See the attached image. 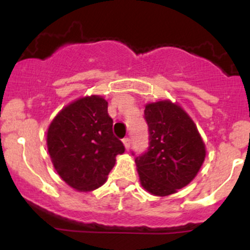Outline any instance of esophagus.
Here are the masks:
<instances>
[{
	"instance_id": "34e87169",
	"label": "esophagus",
	"mask_w": 250,
	"mask_h": 250,
	"mask_svg": "<svg viewBox=\"0 0 250 250\" xmlns=\"http://www.w3.org/2000/svg\"><path fill=\"white\" fill-rule=\"evenodd\" d=\"M123 145H125V149H128L130 148V139H129V137H125V139H123Z\"/></svg>"
}]
</instances>
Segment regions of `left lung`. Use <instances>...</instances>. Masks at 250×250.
<instances>
[{
    "mask_svg": "<svg viewBox=\"0 0 250 250\" xmlns=\"http://www.w3.org/2000/svg\"><path fill=\"white\" fill-rule=\"evenodd\" d=\"M145 119L149 147L135 157L140 181L150 194L167 196L186 187L199 173L206 157L205 143L193 120L170 101L149 103Z\"/></svg>",
    "mask_w": 250,
    "mask_h": 250,
    "instance_id": "left-lung-1",
    "label": "left lung"
}]
</instances>
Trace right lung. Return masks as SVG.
Instances as JSON below:
<instances>
[{"instance_id":"right-lung-1","label":"right lung","mask_w":250,"mask_h":250,"mask_svg":"<svg viewBox=\"0 0 250 250\" xmlns=\"http://www.w3.org/2000/svg\"><path fill=\"white\" fill-rule=\"evenodd\" d=\"M54 168L67 185L80 191L101 187L125 146L113 133L108 102L82 97L57 114L47 133Z\"/></svg>"}]
</instances>
